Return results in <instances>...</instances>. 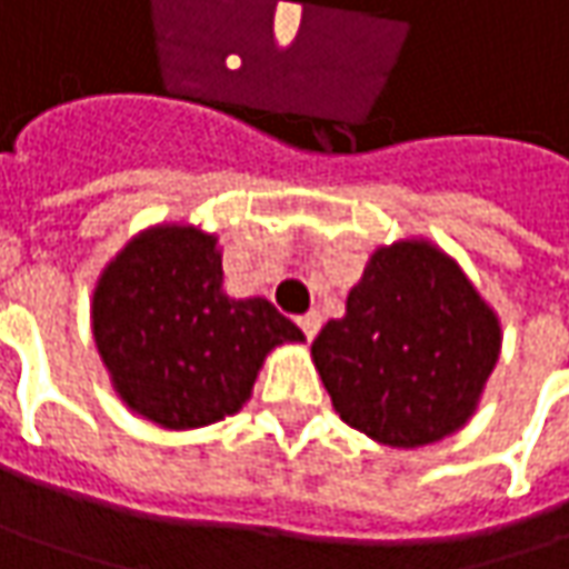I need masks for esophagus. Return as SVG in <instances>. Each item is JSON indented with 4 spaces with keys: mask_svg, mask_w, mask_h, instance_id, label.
Returning a JSON list of instances; mask_svg holds the SVG:
<instances>
[{
    "mask_svg": "<svg viewBox=\"0 0 569 569\" xmlns=\"http://www.w3.org/2000/svg\"><path fill=\"white\" fill-rule=\"evenodd\" d=\"M297 326L303 329V336H307V341H313V339H317L319 326H322V317H319V313H307V317L297 319Z\"/></svg>",
    "mask_w": 569,
    "mask_h": 569,
    "instance_id": "34e87169",
    "label": "esophagus"
}]
</instances>
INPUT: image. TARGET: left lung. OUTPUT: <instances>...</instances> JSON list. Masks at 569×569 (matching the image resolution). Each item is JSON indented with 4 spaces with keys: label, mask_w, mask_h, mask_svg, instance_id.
Segmentation results:
<instances>
[{
    "label": "left lung",
    "mask_w": 569,
    "mask_h": 569,
    "mask_svg": "<svg viewBox=\"0 0 569 569\" xmlns=\"http://www.w3.org/2000/svg\"><path fill=\"white\" fill-rule=\"evenodd\" d=\"M500 317L425 237L377 247L313 341L332 408L386 447H427L469 425L500 358Z\"/></svg>",
    "instance_id": "left-lung-1"
}]
</instances>
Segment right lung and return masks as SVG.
<instances>
[{
    "label": "right lung",
    "instance_id": "right-lung-1",
    "mask_svg": "<svg viewBox=\"0 0 569 569\" xmlns=\"http://www.w3.org/2000/svg\"><path fill=\"white\" fill-rule=\"evenodd\" d=\"M91 332L113 392L167 430L237 415L274 348L303 341L266 297H230L218 237L180 221L139 230L100 269Z\"/></svg>",
    "mask_w": 569,
    "mask_h": 569
}]
</instances>
